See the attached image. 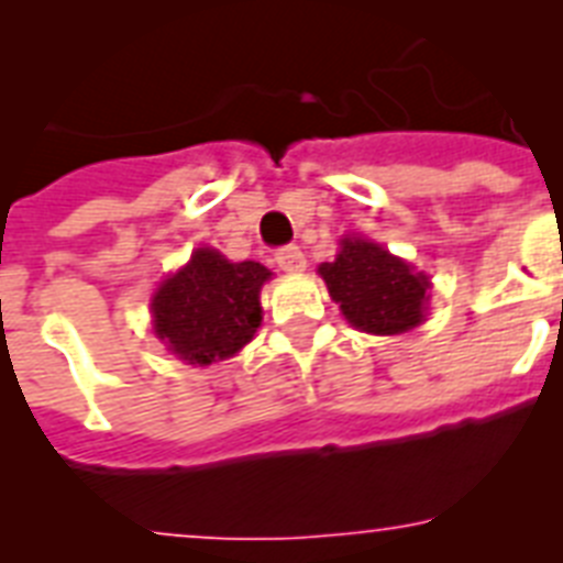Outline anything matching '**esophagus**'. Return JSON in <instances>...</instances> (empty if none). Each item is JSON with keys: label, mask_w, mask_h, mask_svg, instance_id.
I'll return each instance as SVG.
<instances>
[{"label": "esophagus", "mask_w": 563, "mask_h": 563, "mask_svg": "<svg viewBox=\"0 0 563 563\" xmlns=\"http://www.w3.org/2000/svg\"><path fill=\"white\" fill-rule=\"evenodd\" d=\"M274 263L280 265V272L300 274L307 268V256H303V251H300L298 245H286L274 254Z\"/></svg>", "instance_id": "esophagus-1"}]
</instances>
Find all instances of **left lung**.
I'll return each mask as SVG.
<instances>
[{
    "mask_svg": "<svg viewBox=\"0 0 563 563\" xmlns=\"http://www.w3.org/2000/svg\"><path fill=\"white\" fill-rule=\"evenodd\" d=\"M333 263L318 265L330 298L362 333H409L427 318L429 277L371 239L344 236Z\"/></svg>",
    "mask_w": 563,
    "mask_h": 563,
    "instance_id": "1",
    "label": "left lung"
}]
</instances>
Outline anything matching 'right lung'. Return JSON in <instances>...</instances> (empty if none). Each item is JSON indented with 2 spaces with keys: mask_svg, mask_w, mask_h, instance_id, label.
<instances>
[{
  "mask_svg": "<svg viewBox=\"0 0 563 563\" xmlns=\"http://www.w3.org/2000/svg\"><path fill=\"white\" fill-rule=\"evenodd\" d=\"M268 277L265 265L230 263L212 247H198L154 291V333L189 365L230 360L254 339L263 321L260 289Z\"/></svg>",
  "mask_w": 563,
  "mask_h": 563,
  "instance_id": "obj_1",
  "label": "right lung"
}]
</instances>
